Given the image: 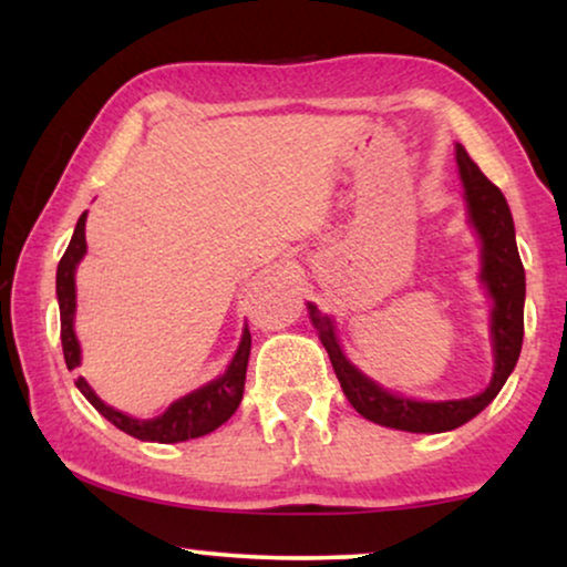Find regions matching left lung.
Masks as SVG:
<instances>
[{"mask_svg":"<svg viewBox=\"0 0 567 567\" xmlns=\"http://www.w3.org/2000/svg\"><path fill=\"white\" fill-rule=\"evenodd\" d=\"M456 165L464 183V198L470 206V219L475 224L480 239H483V281L487 293L493 297L491 332L495 348V371L493 382L477 398L449 400V402H415L408 398L390 394L382 386L371 382L359 369L351 367L340 351L336 332H332L330 317H324L312 301H309V317H312L324 351L330 355L332 369L346 398L367 421H374L386 429L413 431V433H441L460 429L472 421L477 413L491 405L501 386L506 384L511 371H514L518 353H522L524 340V266L516 250V231L511 219L508 204L503 198L498 185H493L483 175L475 162L470 159L467 150L456 144Z\"/></svg>","mask_w":567,"mask_h":567,"instance_id":"left-lung-1","label":"left lung"}]
</instances>
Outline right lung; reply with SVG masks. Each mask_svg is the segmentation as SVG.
I'll list each match as a JSON object with an SVG mask.
<instances>
[{"instance_id":"add662e5","label":"right lung","mask_w":567,"mask_h":567,"mask_svg":"<svg viewBox=\"0 0 567 567\" xmlns=\"http://www.w3.org/2000/svg\"><path fill=\"white\" fill-rule=\"evenodd\" d=\"M84 219H87V214H82L80 221H76L72 243H69L64 258L59 260V270H56L61 348H64V361L69 371L80 367V343H76L74 338V307H76L74 270H76V262L82 260V255L87 252V243H84ZM250 343H252L250 330L245 328L243 343H239L229 369L224 371L219 379H214L212 384L200 386V390L185 394L183 400L173 402V405H169L159 417H154V421H136V417L123 415L111 405H105V402L92 392V386L84 382L82 377H76V386H80V392L92 402V408H95L100 415L107 417L115 429L128 433V436L142 439V441H159V444H177V441L206 436V433L216 431L221 423H227L229 417L235 415V410L239 408V402H243V392H245Z\"/></svg>"}]
</instances>
